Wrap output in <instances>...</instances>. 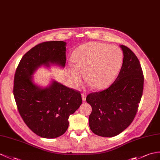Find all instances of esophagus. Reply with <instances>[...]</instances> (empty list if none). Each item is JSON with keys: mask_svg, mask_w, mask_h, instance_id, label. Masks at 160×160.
<instances>
[{"mask_svg": "<svg viewBox=\"0 0 160 160\" xmlns=\"http://www.w3.org/2000/svg\"><path fill=\"white\" fill-rule=\"evenodd\" d=\"M81 96H82L83 101H85V100H86V94H85V93H82Z\"/></svg>", "mask_w": 160, "mask_h": 160, "instance_id": "obj_1", "label": "esophagus"}]
</instances>
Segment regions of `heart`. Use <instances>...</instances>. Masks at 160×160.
Listing matches in <instances>:
<instances>
[{"label":"heart","mask_w":160,"mask_h":160,"mask_svg":"<svg viewBox=\"0 0 160 160\" xmlns=\"http://www.w3.org/2000/svg\"><path fill=\"white\" fill-rule=\"evenodd\" d=\"M123 52L117 46L93 42L84 44L74 52V66L68 67L70 79L79 86L85 73L88 82L96 89H102L113 82L123 63Z\"/></svg>","instance_id":"heart-1"}]
</instances>
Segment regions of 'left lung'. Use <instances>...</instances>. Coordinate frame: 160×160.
Here are the masks:
<instances>
[{"label":"left lung","mask_w":160,"mask_h":160,"mask_svg":"<svg viewBox=\"0 0 160 160\" xmlns=\"http://www.w3.org/2000/svg\"><path fill=\"white\" fill-rule=\"evenodd\" d=\"M120 48L123 60L115 81L107 89L89 93L86 98L92 108L89 128L102 137L118 135L130 125L142 95L144 76L138 58L128 47Z\"/></svg>","instance_id":"8db88e82"}]
</instances>
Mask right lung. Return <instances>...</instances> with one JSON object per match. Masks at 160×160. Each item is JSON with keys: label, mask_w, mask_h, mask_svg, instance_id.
<instances>
[{"label": "right lung", "mask_w": 160, "mask_h": 160, "mask_svg": "<svg viewBox=\"0 0 160 160\" xmlns=\"http://www.w3.org/2000/svg\"><path fill=\"white\" fill-rule=\"evenodd\" d=\"M66 45L57 41L34 46L22 57L15 73L13 95L18 111L26 126L42 138H54L64 134L69 116L82 103L79 91L55 80L46 88L33 81L32 75L42 65L64 67Z\"/></svg>", "instance_id": "right-lung-1"}]
</instances>
